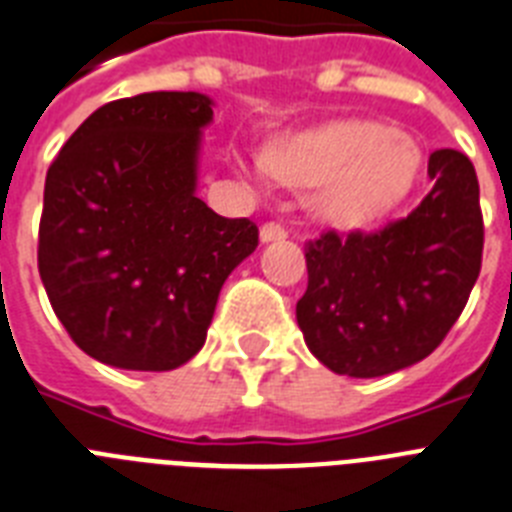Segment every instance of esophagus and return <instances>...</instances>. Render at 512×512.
Listing matches in <instances>:
<instances>
[{"mask_svg":"<svg viewBox=\"0 0 512 512\" xmlns=\"http://www.w3.org/2000/svg\"><path fill=\"white\" fill-rule=\"evenodd\" d=\"M259 238L261 243H277V240L287 238V230L282 225H277V222H266V225H261Z\"/></svg>","mask_w":512,"mask_h":512,"instance_id":"1","label":"esophagus"}]
</instances>
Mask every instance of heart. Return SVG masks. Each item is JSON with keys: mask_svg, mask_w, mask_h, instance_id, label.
<instances>
[{"mask_svg": "<svg viewBox=\"0 0 512 512\" xmlns=\"http://www.w3.org/2000/svg\"><path fill=\"white\" fill-rule=\"evenodd\" d=\"M261 165L292 189H316L310 214L321 225L357 233L409 199L425 155L383 121L334 119L266 142Z\"/></svg>", "mask_w": 512, "mask_h": 512, "instance_id": "obj_1", "label": "heart"}]
</instances>
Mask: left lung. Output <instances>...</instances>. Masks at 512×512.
<instances>
[{
    "instance_id": "8db88e82",
    "label": "left lung",
    "mask_w": 512,
    "mask_h": 512,
    "mask_svg": "<svg viewBox=\"0 0 512 512\" xmlns=\"http://www.w3.org/2000/svg\"><path fill=\"white\" fill-rule=\"evenodd\" d=\"M427 176L432 191L404 220L305 246L298 326L336 375L378 378L425 360L469 300L484 248L476 170L464 152L435 150Z\"/></svg>"
}]
</instances>
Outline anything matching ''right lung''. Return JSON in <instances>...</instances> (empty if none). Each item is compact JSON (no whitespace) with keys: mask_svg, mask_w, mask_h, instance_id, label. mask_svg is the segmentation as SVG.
I'll use <instances>...</instances> for the list:
<instances>
[{"mask_svg":"<svg viewBox=\"0 0 512 512\" xmlns=\"http://www.w3.org/2000/svg\"><path fill=\"white\" fill-rule=\"evenodd\" d=\"M202 93L100 106L46 173L38 272L74 344L121 370L181 368L204 347L225 279L259 246L251 220L196 196Z\"/></svg>","mask_w":512,"mask_h":512,"instance_id":"obj_1","label":"right lung"}]
</instances>
